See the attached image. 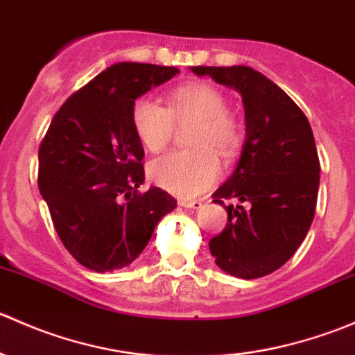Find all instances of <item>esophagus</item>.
<instances>
[{"label": "esophagus", "instance_id": "esophagus-1", "mask_svg": "<svg viewBox=\"0 0 355 355\" xmlns=\"http://www.w3.org/2000/svg\"><path fill=\"white\" fill-rule=\"evenodd\" d=\"M178 204L184 207H191V209H199V207L202 206V202H200V200H180Z\"/></svg>", "mask_w": 355, "mask_h": 355}]
</instances>
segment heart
I'll return each instance as SVG.
<instances>
[{"label":"heart","mask_w":355,"mask_h":355,"mask_svg":"<svg viewBox=\"0 0 355 355\" xmlns=\"http://www.w3.org/2000/svg\"><path fill=\"white\" fill-rule=\"evenodd\" d=\"M196 121L191 135L194 151L170 153L149 164V178L178 198H194L220 177L216 152L230 155L239 144V123L227 111L223 92L209 84H187L168 94V108L151 98L132 105V125L139 141L151 153L170 146L177 125Z\"/></svg>","instance_id":"b5f03b06"}]
</instances>
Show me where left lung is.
<instances>
[{
	"label": "left lung",
	"mask_w": 355,
	"mask_h": 355,
	"mask_svg": "<svg viewBox=\"0 0 355 355\" xmlns=\"http://www.w3.org/2000/svg\"><path fill=\"white\" fill-rule=\"evenodd\" d=\"M196 75L235 89L245 111V142L232 177L213 202L237 197L248 207H225L228 223L209 241L214 263L244 280L266 277L293 256L309 232L320 189V159L302 110L254 68L192 67Z\"/></svg>",
	"instance_id": "8db88e82"
}]
</instances>
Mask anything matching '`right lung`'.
<instances>
[{"instance_id": "add662e5", "label": "right lung", "mask_w": 355, "mask_h": 355, "mask_svg": "<svg viewBox=\"0 0 355 355\" xmlns=\"http://www.w3.org/2000/svg\"><path fill=\"white\" fill-rule=\"evenodd\" d=\"M178 73L175 67L116 63L56 111L39 148L37 185L68 252L98 273L134 263L157 221L177 207L144 184V148L132 105Z\"/></svg>"}]
</instances>
